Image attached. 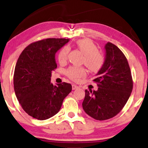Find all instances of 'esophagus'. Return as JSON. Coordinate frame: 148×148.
Segmentation results:
<instances>
[{
  "label": "esophagus",
  "instance_id": "1",
  "mask_svg": "<svg viewBox=\"0 0 148 148\" xmlns=\"http://www.w3.org/2000/svg\"><path fill=\"white\" fill-rule=\"evenodd\" d=\"M78 88H79V87L77 86V85H75V84H72V89H73V90H75V89H77Z\"/></svg>",
  "mask_w": 148,
  "mask_h": 148
}]
</instances>
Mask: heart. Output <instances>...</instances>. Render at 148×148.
<instances>
[{"mask_svg": "<svg viewBox=\"0 0 148 148\" xmlns=\"http://www.w3.org/2000/svg\"><path fill=\"white\" fill-rule=\"evenodd\" d=\"M77 47L83 53L84 58L83 63L86 65L90 71L98 72L105 64V58L101 52L98 51V48L92 40L84 38L77 41ZM69 52V48L65 47L60 50L58 56V61L61 64L67 61ZM66 74L69 79L78 81L86 75V70L83 67H71L67 70Z\"/></svg>", "mask_w": 148, "mask_h": 148, "instance_id": "obj_1", "label": "heart"}]
</instances>
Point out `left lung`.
I'll return each instance as SVG.
<instances>
[{"label": "left lung", "mask_w": 148, "mask_h": 148, "mask_svg": "<svg viewBox=\"0 0 148 148\" xmlns=\"http://www.w3.org/2000/svg\"><path fill=\"white\" fill-rule=\"evenodd\" d=\"M105 64L94 82L98 90H85L83 108L94 119L104 121L117 115L129 100L133 88L127 59L117 46L106 45Z\"/></svg>", "instance_id": "obj_1"}]
</instances>
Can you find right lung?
<instances>
[{"label":"right lung","instance_id":"1","mask_svg":"<svg viewBox=\"0 0 148 148\" xmlns=\"http://www.w3.org/2000/svg\"><path fill=\"white\" fill-rule=\"evenodd\" d=\"M68 41L45 38L31 43L19 55L14 70V91L21 108L33 118L52 117L71 92V84L64 82L56 86L50 83L51 73L57 68L56 52Z\"/></svg>","mask_w":148,"mask_h":148}]
</instances>
